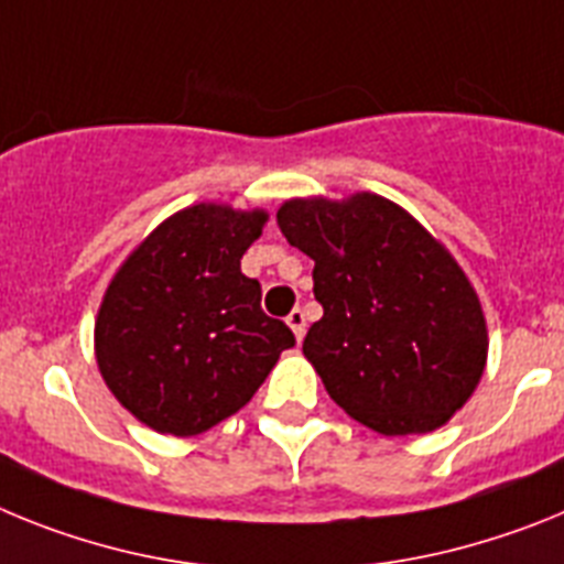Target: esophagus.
Listing matches in <instances>:
<instances>
[{
  "mask_svg": "<svg viewBox=\"0 0 564 564\" xmlns=\"http://www.w3.org/2000/svg\"><path fill=\"white\" fill-rule=\"evenodd\" d=\"M286 323L292 326V332H295V337L301 340L303 335H306V315H303V310H292L289 312Z\"/></svg>",
  "mask_w": 564,
  "mask_h": 564,
  "instance_id": "obj_1",
  "label": "esophagus"
}]
</instances>
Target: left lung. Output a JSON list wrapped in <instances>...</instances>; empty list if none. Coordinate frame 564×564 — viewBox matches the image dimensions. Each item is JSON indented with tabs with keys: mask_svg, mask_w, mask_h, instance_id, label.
I'll return each mask as SVG.
<instances>
[{
	"mask_svg": "<svg viewBox=\"0 0 564 564\" xmlns=\"http://www.w3.org/2000/svg\"><path fill=\"white\" fill-rule=\"evenodd\" d=\"M283 238L315 261L303 355L337 405L369 429L425 434L471 398L488 335L463 269L405 209L360 193L286 200Z\"/></svg>",
	"mask_w": 564,
	"mask_h": 564,
	"instance_id": "left-lung-1",
	"label": "left lung"
}]
</instances>
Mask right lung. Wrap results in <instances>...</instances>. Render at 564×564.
<instances>
[{"mask_svg": "<svg viewBox=\"0 0 564 564\" xmlns=\"http://www.w3.org/2000/svg\"><path fill=\"white\" fill-rule=\"evenodd\" d=\"M267 213L198 204L166 218L107 286L96 360L121 405L161 434L189 437L252 400L283 349L286 323L261 310L241 258Z\"/></svg>", "mask_w": 564, "mask_h": 564, "instance_id": "1", "label": "right lung"}]
</instances>
